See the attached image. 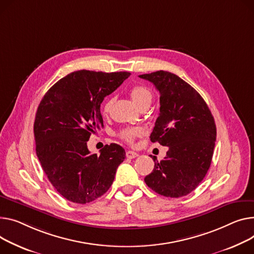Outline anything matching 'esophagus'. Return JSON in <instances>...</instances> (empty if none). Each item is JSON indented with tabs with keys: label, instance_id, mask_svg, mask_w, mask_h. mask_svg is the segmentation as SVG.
I'll return each mask as SVG.
<instances>
[{
	"label": "esophagus",
	"instance_id": "obj_1",
	"mask_svg": "<svg viewBox=\"0 0 254 254\" xmlns=\"http://www.w3.org/2000/svg\"><path fill=\"white\" fill-rule=\"evenodd\" d=\"M139 154L137 153V152H133V151H127L126 153V156L129 159H132V158H136Z\"/></svg>",
	"mask_w": 254,
	"mask_h": 254
}]
</instances>
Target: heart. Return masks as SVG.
<instances>
[{
	"instance_id": "1",
	"label": "heart",
	"mask_w": 254,
	"mask_h": 254,
	"mask_svg": "<svg viewBox=\"0 0 254 254\" xmlns=\"http://www.w3.org/2000/svg\"><path fill=\"white\" fill-rule=\"evenodd\" d=\"M130 97L133 101V103L136 104L139 108H141L144 105H150L152 102V99H153V93L152 91L146 87V86H136L130 90ZM114 99L109 98L105 101L103 105V113H108ZM142 134V130L140 128H127L121 131L120 137L125 140L127 143H132L133 140L137 137H140Z\"/></svg>"
}]
</instances>
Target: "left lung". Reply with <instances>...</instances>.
Listing matches in <instances>:
<instances>
[{
	"label": "left lung",
	"instance_id": "obj_1",
	"mask_svg": "<svg viewBox=\"0 0 254 254\" xmlns=\"http://www.w3.org/2000/svg\"><path fill=\"white\" fill-rule=\"evenodd\" d=\"M160 93V113L150 134L151 142L168 147L166 156L144 179L150 189L165 197L188 195L204 179L216 139L214 118L200 94L168 71L139 75Z\"/></svg>",
	"mask_w": 254,
	"mask_h": 254
}]
</instances>
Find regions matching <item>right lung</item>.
Wrapping results in <instances>:
<instances>
[{
	"label": "right lung",
	"mask_w": 254,
	"mask_h": 254,
	"mask_svg": "<svg viewBox=\"0 0 254 254\" xmlns=\"http://www.w3.org/2000/svg\"><path fill=\"white\" fill-rule=\"evenodd\" d=\"M129 72L78 70L58 80L38 107L33 132L37 156L50 183L65 199L84 204L105 194L113 183L125 149L105 145L91 154L87 142L103 127L101 103Z\"/></svg>",
	"instance_id": "1"
}]
</instances>
